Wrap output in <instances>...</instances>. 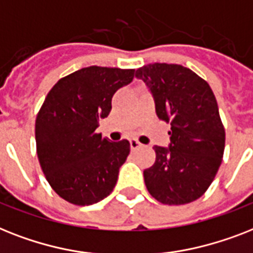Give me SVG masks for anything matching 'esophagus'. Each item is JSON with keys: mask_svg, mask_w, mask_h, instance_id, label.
Masks as SVG:
<instances>
[{"mask_svg": "<svg viewBox=\"0 0 253 253\" xmlns=\"http://www.w3.org/2000/svg\"><path fill=\"white\" fill-rule=\"evenodd\" d=\"M139 147H142V143H139L137 139H130V149L132 150H137Z\"/></svg>", "mask_w": 253, "mask_h": 253, "instance_id": "esophagus-1", "label": "esophagus"}]
</instances>
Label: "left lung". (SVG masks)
Instances as JSON below:
<instances>
[{"label":"left lung","instance_id":"left-lung-1","mask_svg":"<svg viewBox=\"0 0 253 253\" xmlns=\"http://www.w3.org/2000/svg\"><path fill=\"white\" fill-rule=\"evenodd\" d=\"M150 88L161 120L171 124L169 147L155 146L154 165L143 171L149 193L165 205L200 199L217 175L225 151V126L207 81L177 64L137 69Z\"/></svg>","mask_w":253,"mask_h":253}]
</instances>
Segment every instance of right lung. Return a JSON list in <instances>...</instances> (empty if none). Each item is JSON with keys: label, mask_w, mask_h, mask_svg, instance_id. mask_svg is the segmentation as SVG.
<instances>
[{"label": "right lung", "mask_w": 253, "mask_h": 253, "mask_svg": "<svg viewBox=\"0 0 253 253\" xmlns=\"http://www.w3.org/2000/svg\"><path fill=\"white\" fill-rule=\"evenodd\" d=\"M133 77L134 69L84 68L60 78L40 107L35 123L40 167L68 203L92 205L114 191L130 143L111 142L96 128L110 115L115 92Z\"/></svg>", "instance_id": "1"}]
</instances>
